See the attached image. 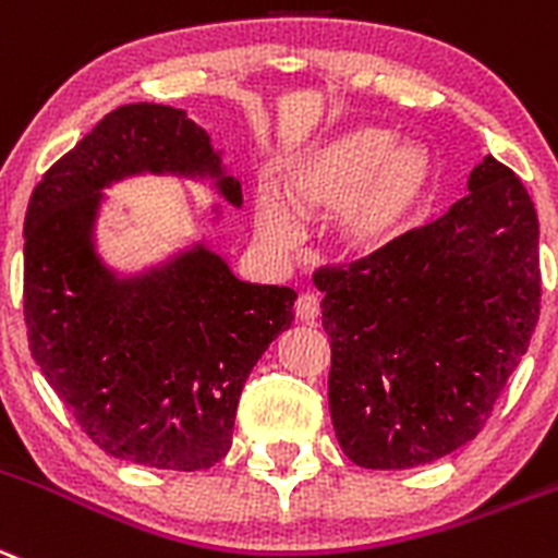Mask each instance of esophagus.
I'll use <instances>...</instances> for the list:
<instances>
[{
    "instance_id": "esophagus-1",
    "label": "esophagus",
    "mask_w": 558,
    "mask_h": 558,
    "mask_svg": "<svg viewBox=\"0 0 558 558\" xmlns=\"http://www.w3.org/2000/svg\"><path fill=\"white\" fill-rule=\"evenodd\" d=\"M294 314H296V319L314 322L316 316H319V296L311 294V291H303V294L296 296Z\"/></svg>"
}]
</instances>
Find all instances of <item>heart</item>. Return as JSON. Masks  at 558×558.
I'll return each mask as SVG.
<instances>
[{
  "label": "heart",
  "mask_w": 558,
  "mask_h": 558,
  "mask_svg": "<svg viewBox=\"0 0 558 558\" xmlns=\"http://www.w3.org/2000/svg\"><path fill=\"white\" fill-rule=\"evenodd\" d=\"M432 186V159L424 145L393 143L379 129H355L316 145L286 175L289 207L278 190L255 195V228L272 247L289 250L303 236L300 217L332 215L350 253L368 255L402 236Z\"/></svg>",
  "instance_id": "heart-1"
}]
</instances>
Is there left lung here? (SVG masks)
<instances>
[{"label": "left lung", "instance_id": "8db88e82", "mask_svg": "<svg viewBox=\"0 0 558 558\" xmlns=\"http://www.w3.org/2000/svg\"><path fill=\"white\" fill-rule=\"evenodd\" d=\"M435 222L314 272L343 454L415 468L478 435L539 319V226L518 175L484 156Z\"/></svg>", "mask_w": 558, "mask_h": 558}]
</instances>
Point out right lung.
Instances as JSON below:
<instances>
[{
    "label": "right lung",
    "instance_id": "right-lung-1",
    "mask_svg": "<svg viewBox=\"0 0 558 558\" xmlns=\"http://www.w3.org/2000/svg\"><path fill=\"white\" fill-rule=\"evenodd\" d=\"M140 170L242 186L184 109L126 104L51 165L24 217L29 352L62 408L118 460L203 471L231 449L244 379L291 325L289 286L244 283L197 247L143 280H114L93 253L98 190Z\"/></svg>",
    "mask_w": 558,
    "mask_h": 558
}]
</instances>
